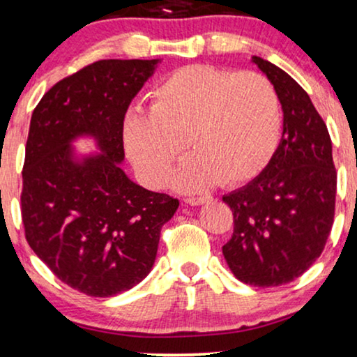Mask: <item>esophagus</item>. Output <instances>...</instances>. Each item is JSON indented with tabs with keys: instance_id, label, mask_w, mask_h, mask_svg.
<instances>
[{
	"instance_id": "esophagus-1",
	"label": "esophagus",
	"mask_w": 357,
	"mask_h": 357,
	"mask_svg": "<svg viewBox=\"0 0 357 357\" xmlns=\"http://www.w3.org/2000/svg\"><path fill=\"white\" fill-rule=\"evenodd\" d=\"M210 197H188L185 199V204L188 205H204L205 202H208Z\"/></svg>"
}]
</instances>
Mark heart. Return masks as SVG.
I'll return each mask as SVG.
<instances>
[{
	"label": "heart",
	"mask_w": 357,
	"mask_h": 357,
	"mask_svg": "<svg viewBox=\"0 0 357 357\" xmlns=\"http://www.w3.org/2000/svg\"><path fill=\"white\" fill-rule=\"evenodd\" d=\"M275 87L253 71L183 66L151 92V112L132 111L122 140L139 177L160 187L185 145L193 149L175 175L180 190L199 192L218 180L248 182L265 169L280 139Z\"/></svg>",
	"instance_id": "b5f03b06"
}]
</instances>
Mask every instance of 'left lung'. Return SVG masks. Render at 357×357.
<instances>
[{"instance_id": "1", "label": "left lung", "mask_w": 357, "mask_h": 357, "mask_svg": "<svg viewBox=\"0 0 357 357\" xmlns=\"http://www.w3.org/2000/svg\"><path fill=\"white\" fill-rule=\"evenodd\" d=\"M252 63L278 94L283 135L261 174L223 197L235 227L222 250L240 281L271 288L301 276L323 253L337 175L328 127L306 91L270 61Z\"/></svg>"}]
</instances>
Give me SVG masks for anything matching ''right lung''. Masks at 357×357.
Segmentation results:
<instances>
[{
	"instance_id": "add662e5",
	"label": "right lung",
	"mask_w": 357,
	"mask_h": 357,
	"mask_svg": "<svg viewBox=\"0 0 357 357\" xmlns=\"http://www.w3.org/2000/svg\"><path fill=\"white\" fill-rule=\"evenodd\" d=\"M160 59H104L51 87L31 116L23 167L26 240L63 283L89 296L149 275L178 200L127 177L122 122ZM95 139L100 154L72 142Z\"/></svg>"
}]
</instances>
